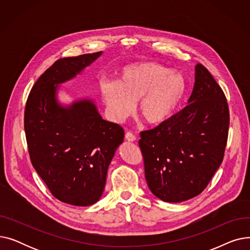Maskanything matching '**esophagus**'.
Instances as JSON below:
<instances>
[{
  "instance_id": "1",
  "label": "esophagus",
  "mask_w": 250,
  "mask_h": 250,
  "mask_svg": "<svg viewBox=\"0 0 250 250\" xmlns=\"http://www.w3.org/2000/svg\"><path fill=\"white\" fill-rule=\"evenodd\" d=\"M125 139L128 141V142H135L136 141V136L132 133V132H126L125 133Z\"/></svg>"
}]
</instances>
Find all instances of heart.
Listing matches in <instances>:
<instances>
[{"instance_id": "heart-1", "label": "heart", "mask_w": 250, "mask_h": 250, "mask_svg": "<svg viewBox=\"0 0 250 250\" xmlns=\"http://www.w3.org/2000/svg\"><path fill=\"white\" fill-rule=\"evenodd\" d=\"M100 95L111 120L123 122L138 113L148 125L164 123L173 114L186 92L182 75L155 62L127 65L117 74L116 81L102 80Z\"/></svg>"}]
</instances>
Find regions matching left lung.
Listing matches in <instances>:
<instances>
[{
	"label": "left lung",
	"instance_id": "obj_1",
	"mask_svg": "<svg viewBox=\"0 0 250 250\" xmlns=\"http://www.w3.org/2000/svg\"><path fill=\"white\" fill-rule=\"evenodd\" d=\"M229 122L224 92L198 63L187 106L140 134L145 177L153 194L168 203L199 195L224 158Z\"/></svg>",
	"mask_w": 250,
	"mask_h": 250
}]
</instances>
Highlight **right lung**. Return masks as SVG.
<instances>
[{
  "label": "right lung",
  "mask_w": 250,
  "mask_h": 250,
  "mask_svg": "<svg viewBox=\"0 0 250 250\" xmlns=\"http://www.w3.org/2000/svg\"><path fill=\"white\" fill-rule=\"evenodd\" d=\"M101 51L59 59L33 85L26 101L24 128L32 166L59 201L95 204L104 190L108 166L125 130L102 120L90 100L69 108L57 102L58 84L70 80Z\"/></svg>",
  "instance_id": "add662e5"
}]
</instances>
